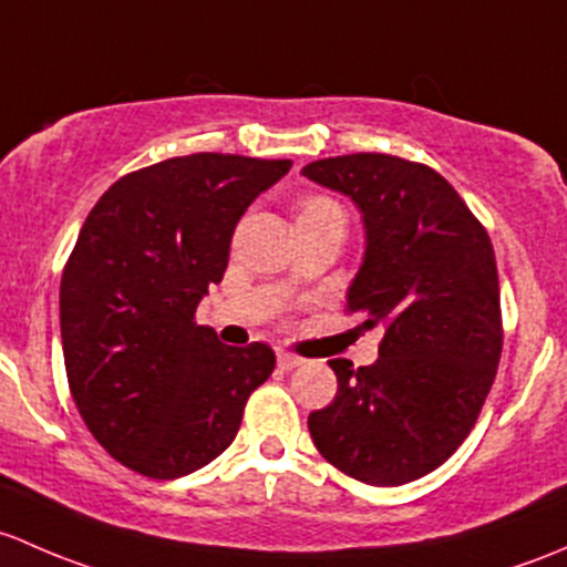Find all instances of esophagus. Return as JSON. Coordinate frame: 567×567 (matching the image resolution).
Listing matches in <instances>:
<instances>
[{
  "instance_id": "esophagus-1",
  "label": "esophagus",
  "mask_w": 567,
  "mask_h": 567,
  "mask_svg": "<svg viewBox=\"0 0 567 567\" xmlns=\"http://www.w3.org/2000/svg\"><path fill=\"white\" fill-rule=\"evenodd\" d=\"M276 358H278V369H281V371H291V369H297V365H302V358L286 352V349H278Z\"/></svg>"
}]
</instances>
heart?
<instances>
[{
    "label": "heart",
    "instance_id": "1",
    "mask_svg": "<svg viewBox=\"0 0 567 567\" xmlns=\"http://www.w3.org/2000/svg\"><path fill=\"white\" fill-rule=\"evenodd\" d=\"M324 213H341V207H338L332 198H324V196H308L297 204V218H311V215H324Z\"/></svg>",
    "mask_w": 567,
    "mask_h": 567
}]
</instances>
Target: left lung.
I'll return each mask as SVG.
<instances>
[{"instance_id": "obj_1", "label": "left lung", "mask_w": 567, "mask_h": 567, "mask_svg": "<svg viewBox=\"0 0 567 567\" xmlns=\"http://www.w3.org/2000/svg\"><path fill=\"white\" fill-rule=\"evenodd\" d=\"M363 213L365 256L347 311L382 327L379 360H330L338 393L308 414L313 445L343 475L401 486L445 464L483 410L502 354L492 240L453 185L382 153L302 168Z\"/></svg>"}]
</instances>
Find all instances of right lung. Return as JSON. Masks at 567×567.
<instances>
[{
  "mask_svg": "<svg viewBox=\"0 0 567 567\" xmlns=\"http://www.w3.org/2000/svg\"><path fill=\"white\" fill-rule=\"evenodd\" d=\"M291 161L196 153L125 174L97 198L60 286L70 395L127 470L174 481L218 458L276 369L226 347L196 306L229 265L237 220Z\"/></svg>",
  "mask_w": 567,
  "mask_h": 567,
  "instance_id": "1",
  "label": "right lung"
}]
</instances>
